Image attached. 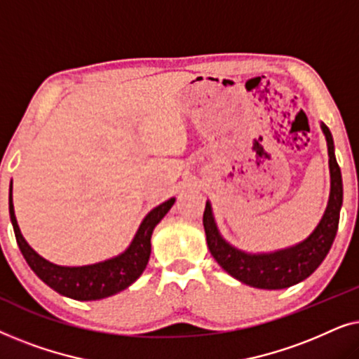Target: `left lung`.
Masks as SVG:
<instances>
[{"mask_svg":"<svg viewBox=\"0 0 359 359\" xmlns=\"http://www.w3.org/2000/svg\"><path fill=\"white\" fill-rule=\"evenodd\" d=\"M328 147V166H330V196L320 222L306 240L289 248L271 253H247L230 245L220 235L208 201L203 215L209 252L222 269L240 283L258 289H284L304 281L311 276L330 252L338 230L340 209L343 204L341 171L335 158V147L330 130L322 124Z\"/></svg>","mask_w":359,"mask_h":359,"instance_id":"8db88e82","label":"left lung"}]
</instances>
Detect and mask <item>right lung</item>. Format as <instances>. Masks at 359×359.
I'll use <instances>...</instances> for the list:
<instances>
[{"mask_svg":"<svg viewBox=\"0 0 359 359\" xmlns=\"http://www.w3.org/2000/svg\"><path fill=\"white\" fill-rule=\"evenodd\" d=\"M175 204V198L165 201L163 204L151 209L142 220L134 240L126 252L104 262L86 264V266H60L42 258L41 255L29 247L19 230L13 205V181L9 186V217L16 235V242L22 257L34 273L42 279L47 286L62 296L75 301H97L124 291L132 283H135L149 263L151 252V233L156 224L165 217L166 212Z\"/></svg>","mask_w":359,"mask_h":359,"instance_id":"obj_1","label":"right lung"}]
</instances>
